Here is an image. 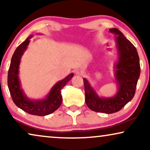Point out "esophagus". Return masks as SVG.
<instances>
[{
  "instance_id": "obj_1",
  "label": "esophagus",
  "mask_w": 150,
  "mask_h": 150,
  "mask_svg": "<svg viewBox=\"0 0 150 150\" xmlns=\"http://www.w3.org/2000/svg\"><path fill=\"white\" fill-rule=\"evenodd\" d=\"M75 74L76 75L83 76V75H84V74H85V72H84L83 70H81V69H77V70L75 71Z\"/></svg>"
}]
</instances>
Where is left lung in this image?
<instances>
[{
  "label": "left lung",
  "instance_id": "obj_1",
  "mask_svg": "<svg viewBox=\"0 0 150 150\" xmlns=\"http://www.w3.org/2000/svg\"><path fill=\"white\" fill-rule=\"evenodd\" d=\"M115 35V41L118 52V61L115 65V79L117 92L112 97H100L87 79H83L85 102L93 111L111 114L120 110L134 97L141 72L137 49L117 28H110Z\"/></svg>",
  "mask_w": 150,
  "mask_h": 150
}]
</instances>
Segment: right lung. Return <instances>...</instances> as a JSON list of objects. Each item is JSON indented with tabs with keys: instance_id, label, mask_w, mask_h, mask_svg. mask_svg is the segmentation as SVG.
I'll return each mask as SVG.
<instances>
[{
	"instance_id": "add662e5",
	"label": "right lung",
	"mask_w": 150,
	"mask_h": 150,
	"mask_svg": "<svg viewBox=\"0 0 150 150\" xmlns=\"http://www.w3.org/2000/svg\"><path fill=\"white\" fill-rule=\"evenodd\" d=\"M33 35L28 36L26 40L16 49L12 56L8 71L7 84L12 100L18 107L30 115L45 116L52 113L60 107L62 103L61 91L72 79L74 74L71 73L64 79L57 82L51 88L46 97L43 99H29L21 88V83L19 79V67L22 56L27 48L30 39L33 38Z\"/></svg>"
}]
</instances>
